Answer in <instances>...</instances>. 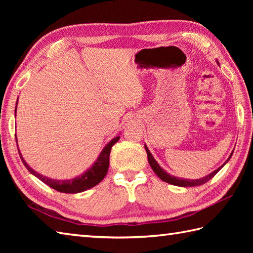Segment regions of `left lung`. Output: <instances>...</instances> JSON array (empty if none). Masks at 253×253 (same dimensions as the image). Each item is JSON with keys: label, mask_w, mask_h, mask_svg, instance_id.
Returning a JSON list of instances; mask_svg holds the SVG:
<instances>
[{"label": "left lung", "mask_w": 253, "mask_h": 253, "mask_svg": "<svg viewBox=\"0 0 253 253\" xmlns=\"http://www.w3.org/2000/svg\"><path fill=\"white\" fill-rule=\"evenodd\" d=\"M146 148V151H147V155H148V161H149V163H150V166H151L152 168V169L154 170V173L157 174L161 179H162L163 181H165V182H169V184H170V185H175V186H179V187H193V186H200V185H203V184H206V182H208L210 179L212 178V177H214L215 176L216 174H217V171L221 169L223 166H224V164L227 162V161L230 159V157H232V154H230V157H229V159L226 161V162H225L221 168H218L217 169H215L214 171H212L211 174H209L208 176H206V177H203V178H200V179H191V180H188V179H181V178H177V177H174V176H170L169 174H168L166 173V171L161 168V166L157 163V161H155L154 159H153V157L151 155V153H150V151L148 150V148L147 147H144Z\"/></svg>", "instance_id": "obj_1"}]
</instances>
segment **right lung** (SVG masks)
<instances>
[{"label":"right lung","instance_id":"right-lung-1","mask_svg":"<svg viewBox=\"0 0 253 253\" xmlns=\"http://www.w3.org/2000/svg\"><path fill=\"white\" fill-rule=\"evenodd\" d=\"M15 138H16V135H15ZM118 140H120V137H116L113 139L109 144H106V147L102 150L99 159L96 160L94 165L89 170L85 171V173L83 174L82 176L76 177V178L74 179H69V180L51 179V178H47L45 176H42L41 174H38L37 171H35L28 164L26 163V161L23 159V157H21L20 152H19V155L24 165L26 166V169H28L32 175L38 177V178H39L41 181H43L47 186H50L51 188H53V189H55L60 192L77 193V192H82L87 189H90V188L98 185L99 182L104 178L107 173V169H109L111 149Z\"/></svg>","mask_w":253,"mask_h":253}]
</instances>
